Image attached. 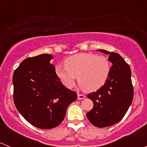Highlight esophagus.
<instances>
[{"instance_id": "obj_1", "label": "esophagus", "mask_w": 147, "mask_h": 147, "mask_svg": "<svg viewBox=\"0 0 147 147\" xmlns=\"http://www.w3.org/2000/svg\"><path fill=\"white\" fill-rule=\"evenodd\" d=\"M85 98V96L84 94H78V100H83V99Z\"/></svg>"}]
</instances>
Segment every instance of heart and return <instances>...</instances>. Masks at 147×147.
Wrapping results in <instances>:
<instances>
[{"mask_svg":"<svg viewBox=\"0 0 147 147\" xmlns=\"http://www.w3.org/2000/svg\"><path fill=\"white\" fill-rule=\"evenodd\" d=\"M64 65L57 64L55 73L62 84L71 89L77 77L80 85L86 92L100 89L108 80L111 65L107 57L91 53H80L67 58Z\"/></svg>","mask_w":147,"mask_h":147,"instance_id":"1","label":"heart"}]
</instances>
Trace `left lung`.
Masks as SVG:
<instances>
[{
    "instance_id": "obj_1",
    "label": "left lung",
    "mask_w": 147,
    "mask_h": 147,
    "mask_svg": "<svg viewBox=\"0 0 147 147\" xmlns=\"http://www.w3.org/2000/svg\"><path fill=\"white\" fill-rule=\"evenodd\" d=\"M109 55L112 65L106 83L98 90L87 94L94 106L87 113L89 121L97 127L114 125L124 117L134 97L131 69L118 53L97 50Z\"/></svg>"
}]
</instances>
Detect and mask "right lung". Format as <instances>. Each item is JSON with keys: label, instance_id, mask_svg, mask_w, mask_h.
<instances>
[{"label": "right lung", "instance_id": "obj_1", "mask_svg": "<svg viewBox=\"0 0 147 147\" xmlns=\"http://www.w3.org/2000/svg\"><path fill=\"white\" fill-rule=\"evenodd\" d=\"M52 55L25 59L13 77V100L20 115L40 129L57 127L64 119L67 107L78 97L66 88L50 63Z\"/></svg>", "mask_w": 147, "mask_h": 147}]
</instances>
